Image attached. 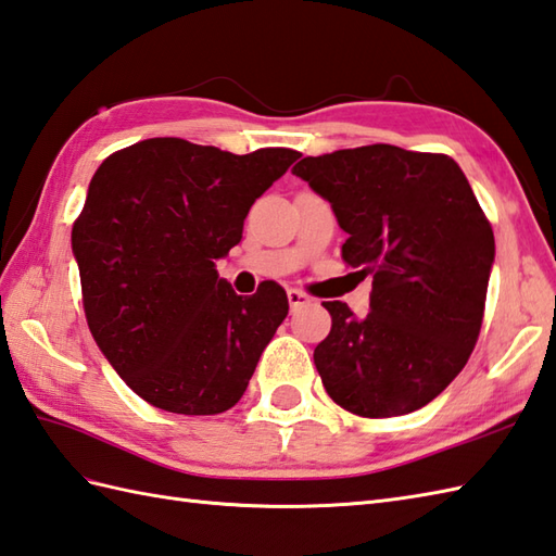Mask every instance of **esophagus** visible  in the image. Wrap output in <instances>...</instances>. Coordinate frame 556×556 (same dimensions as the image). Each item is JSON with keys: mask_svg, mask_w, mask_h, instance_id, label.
<instances>
[{"mask_svg": "<svg viewBox=\"0 0 556 556\" xmlns=\"http://www.w3.org/2000/svg\"><path fill=\"white\" fill-rule=\"evenodd\" d=\"M287 299H289L291 313H295V309L303 307V305H309V303H313V299H309V295H305V293H303V291H299V289H289V291H287Z\"/></svg>", "mask_w": 556, "mask_h": 556, "instance_id": "obj_1", "label": "esophagus"}]
</instances>
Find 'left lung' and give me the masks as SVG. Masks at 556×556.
Instances as JSON below:
<instances>
[{"label": "left lung", "mask_w": 556, "mask_h": 556, "mask_svg": "<svg viewBox=\"0 0 556 556\" xmlns=\"http://www.w3.org/2000/svg\"><path fill=\"white\" fill-rule=\"evenodd\" d=\"M331 203L345 265L371 275L369 313L321 303L329 337L315 367L333 403L359 417H397L443 393L479 339L493 227L443 153L391 144L341 149L293 165Z\"/></svg>", "instance_id": "obj_1"}]
</instances>
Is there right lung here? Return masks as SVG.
<instances>
[{
    "label": "right lung",
    "instance_id": "obj_1",
    "mask_svg": "<svg viewBox=\"0 0 556 556\" xmlns=\"http://www.w3.org/2000/svg\"><path fill=\"white\" fill-rule=\"evenodd\" d=\"M299 156L156 137L99 165L71 237L85 315L103 357L149 405L219 415L247 391L289 299L275 281L237 295L215 263Z\"/></svg>",
    "mask_w": 556,
    "mask_h": 556
}]
</instances>
